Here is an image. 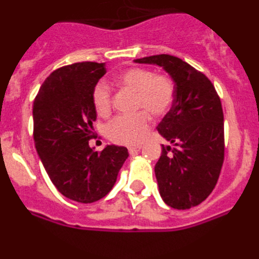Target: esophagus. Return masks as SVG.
I'll return each mask as SVG.
<instances>
[{
  "instance_id": "obj_1",
  "label": "esophagus",
  "mask_w": 259,
  "mask_h": 259,
  "mask_svg": "<svg viewBox=\"0 0 259 259\" xmlns=\"http://www.w3.org/2000/svg\"><path fill=\"white\" fill-rule=\"evenodd\" d=\"M141 148H143V146H141V145L130 146V148H128V152H130V154H136L137 152H140Z\"/></svg>"
}]
</instances>
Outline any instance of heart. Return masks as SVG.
<instances>
[{
    "label": "heart",
    "mask_w": 259,
    "mask_h": 259,
    "mask_svg": "<svg viewBox=\"0 0 259 259\" xmlns=\"http://www.w3.org/2000/svg\"><path fill=\"white\" fill-rule=\"evenodd\" d=\"M120 88L135 93L134 115L118 116L105 127L110 141L120 145H136L144 140L149 131L150 118L159 119L167 114L175 97L172 80L166 75L154 74L143 67H132L115 77ZM92 102L100 116H109L113 109V98L106 84H96L92 91Z\"/></svg>",
    "instance_id": "heart-1"
}]
</instances>
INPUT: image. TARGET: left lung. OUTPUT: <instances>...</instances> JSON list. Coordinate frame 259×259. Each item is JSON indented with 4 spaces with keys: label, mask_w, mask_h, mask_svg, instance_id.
Returning <instances> with one entry per match:
<instances>
[{
    "label": "left lung",
    "mask_w": 259,
    "mask_h": 259,
    "mask_svg": "<svg viewBox=\"0 0 259 259\" xmlns=\"http://www.w3.org/2000/svg\"><path fill=\"white\" fill-rule=\"evenodd\" d=\"M163 68L175 83L170 111L157 130L171 145H162L154 172L168 206L191 209L209 197L224 161V122L221 98L202 72L168 54L135 59Z\"/></svg>",
    "instance_id": "obj_1"
}]
</instances>
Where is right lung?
<instances>
[{
    "mask_svg": "<svg viewBox=\"0 0 259 259\" xmlns=\"http://www.w3.org/2000/svg\"><path fill=\"white\" fill-rule=\"evenodd\" d=\"M106 74L105 63L80 62L53 71L33 102V140L45 170L65 197L81 203L101 200L111 191L128 157L124 146L95 152L97 113L92 91Z\"/></svg>",
    "mask_w": 259,
    "mask_h": 259,
    "instance_id": "add662e5",
    "label": "right lung"
}]
</instances>
